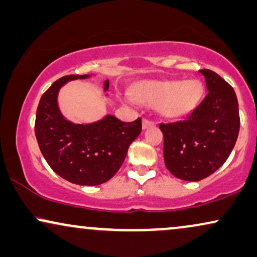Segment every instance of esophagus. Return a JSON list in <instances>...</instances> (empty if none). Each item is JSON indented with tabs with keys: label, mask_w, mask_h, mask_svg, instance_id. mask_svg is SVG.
I'll return each mask as SVG.
<instances>
[{
	"label": "esophagus",
	"mask_w": 257,
	"mask_h": 257,
	"mask_svg": "<svg viewBox=\"0 0 257 257\" xmlns=\"http://www.w3.org/2000/svg\"><path fill=\"white\" fill-rule=\"evenodd\" d=\"M153 125H154V122L149 121L147 118H144V121H142V128L144 129H147L149 126H153Z\"/></svg>",
	"instance_id": "34e87169"
}]
</instances>
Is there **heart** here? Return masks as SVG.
Listing matches in <instances>:
<instances>
[{
	"label": "heart",
	"instance_id": "1",
	"mask_svg": "<svg viewBox=\"0 0 257 257\" xmlns=\"http://www.w3.org/2000/svg\"><path fill=\"white\" fill-rule=\"evenodd\" d=\"M135 98L146 105L158 106V111L168 118L187 115L196 109L203 96V85L198 80H151L135 87Z\"/></svg>",
	"mask_w": 257,
	"mask_h": 257
}]
</instances>
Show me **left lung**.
Wrapping results in <instances>:
<instances>
[{
    "label": "left lung",
    "mask_w": 257,
    "mask_h": 257,
    "mask_svg": "<svg viewBox=\"0 0 257 257\" xmlns=\"http://www.w3.org/2000/svg\"><path fill=\"white\" fill-rule=\"evenodd\" d=\"M207 95L186 119L160 123L164 159L174 177L199 181L222 166L239 132L238 102L231 85L211 70H200Z\"/></svg>",
    "instance_id": "obj_1"
}]
</instances>
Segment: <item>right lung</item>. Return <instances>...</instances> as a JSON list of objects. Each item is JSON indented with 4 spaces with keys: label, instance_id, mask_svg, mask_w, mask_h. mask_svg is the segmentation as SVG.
<instances>
[{
    "label": "right lung",
    "instance_id": "obj_1",
    "mask_svg": "<svg viewBox=\"0 0 257 257\" xmlns=\"http://www.w3.org/2000/svg\"><path fill=\"white\" fill-rule=\"evenodd\" d=\"M90 74H70L52 84L41 96L35 117V136L45 160L72 184L96 186L111 179L124 161L129 146L141 133V118L122 122L106 115L97 122L76 124L58 106L59 90L70 80ZM109 80L104 82V91Z\"/></svg>",
    "mask_w": 257,
    "mask_h": 257
}]
</instances>
